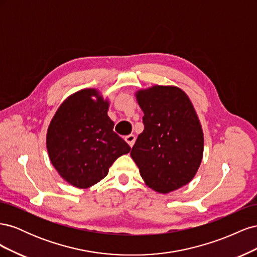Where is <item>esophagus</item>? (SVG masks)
<instances>
[{
    "instance_id": "1",
    "label": "esophagus",
    "mask_w": 257,
    "mask_h": 257,
    "mask_svg": "<svg viewBox=\"0 0 257 257\" xmlns=\"http://www.w3.org/2000/svg\"><path fill=\"white\" fill-rule=\"evenodd\" d=\"M135 141H136V137H135V135H133V134L125 136V142L130 145V147H133V146H134Z\"/></svg>"
}]
</instances>
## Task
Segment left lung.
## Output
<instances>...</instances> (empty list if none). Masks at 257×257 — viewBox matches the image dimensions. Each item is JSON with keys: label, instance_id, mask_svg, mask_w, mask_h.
<instances>
[{"label": "left lung", "instance_id": "obj_1", "mask_svg": "<svg viewBox=\"0 0 257 257\" xmlns=\"http://www.w3.org/2000/svg\"><path fill=\"white\" fill-rule=\"evenodd\" d=\"M144 132L131 157L147 185L162 194L188 184L203 159L204 135L195 109L176 87L155 85L137 93Z\"/></svg>", "mask_w": 257, "mask_h": 257}]
</instances>
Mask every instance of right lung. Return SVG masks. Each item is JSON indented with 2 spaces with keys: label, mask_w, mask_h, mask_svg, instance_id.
Segmentation results:
<instances>
[{
  "label": "right lung",
  "mask_w": 257,
  "mask_h": 257,
  "mask_svg": "<svg viewBox=\"0 0 257 257\" xmlns=\"http://www.w3.org/2000/svg\"><path fill=\"white\" fill-rule=\"evenodd\" d=\"M93 89L81 90L60 106L47 132V150L61 177L85 189L104 179L112 163L131 151L113 132L108 103Z\"/></svg>",
  "instance_id": "right-lung-1"
}]
</instances>
